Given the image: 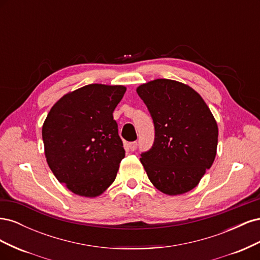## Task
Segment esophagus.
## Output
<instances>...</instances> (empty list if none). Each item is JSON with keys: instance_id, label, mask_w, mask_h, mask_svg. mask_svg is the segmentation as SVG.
Returning <instances> with one entry per match:
<instances>
[{"instance_id": "esophagus-1", "label": "esophagus", "mask_w": 260, "mask_h": 260, "mask_svg": "<svg viewBox=\"0 0 260 260\" xmlns=\"http://www.w3.org/2000/svg\"><path fill=\"white\" fill-rule=\"evenodd\" d=\"M128 145H129V148L131 149V151H136L138 147V142L137 141H135V142H130Z\"/></svg>"}]
</instances>
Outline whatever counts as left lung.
I'll use <instances>...</instances> for the list:
<instances>
[{
  "mask_svg": "<svg viewBox=\"0 0 260 260\" xmlns=\"http://www.w3.org/2000/svg\"><path fill=\"white\" fill-rule=\"evenodd\" d=\"M154 122L153 146L141 154L149 181L165 194L178 195L200 183L215 160L218 125L200 94L169 79L137 89Z\"/></svg>",
  "mask_w": 260,
  "mask_h": 260,
  "instance_id": "obj_1",
  "label": "left lung"
}]
</instances>
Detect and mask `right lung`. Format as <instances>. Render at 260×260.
<instances>
[{"label":"right lung","instance_id":"1","mask_svg":"<svg viewBox=\"0 0 260 260\" xmlns=\"http://www.w3.org/2000/svg\"><path fill=\"white\" fill-rule=\"evenodd\" d=\"M124 92L122 85H85L62 96L46 117V161L75 194L95 198L116 179L124 148L113 113Z\"/></svg>","mask_w":260,"mask_h":260}]
</instances>
